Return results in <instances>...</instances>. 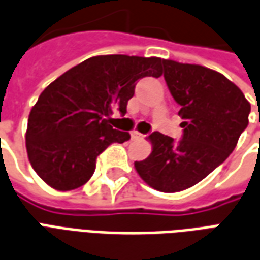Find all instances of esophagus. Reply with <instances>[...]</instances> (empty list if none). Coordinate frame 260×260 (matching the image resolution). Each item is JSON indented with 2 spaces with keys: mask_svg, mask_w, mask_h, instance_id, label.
I'll return each mask as SVG.
<instances>
[{
  "mask_svg": "<svg viewBox=\"0 0 260 260\" xmlns=\"http://www.w3.org/2000/svg\"><path fill=\"white\" fill-rule=\"evenodd\" d=\"M131 136H132L134 141H141V139H143V135H142L141 132H138V131H132Z\"/></svg>",
  "mask_w": 260,
  "mask_h": 260,
  "instance_id": "1",
  "label": "esophagus"
}]
</instances>
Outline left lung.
<instances>
[{
  "label": "left lung",
  "instance_id": "8db88e82",
  "mask_svg": "<svg viewBox=\"0 0 260 260\" xmlns=\"http://www.w3.org/2000/svg\"><path fill=\"white\" fill-rule=\"evenodd\" d=\"M164 79L181 106L184 136L178 143L160 132L146 138L149 157L135 161L142 180L160 192L196 185L229 157L249 122L251 104L223 74L196 64L163 59Z\"/></svg>",
  "mask_w": 260,
  "mask_h": 260
}]
</instances>
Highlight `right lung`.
Wrapping results in <instances>:
<instances>
[{
  "mask_svg": "<svg viewBox=\"0 0 260 260\" xmlns=\"http://www.w3.org/2000/svg\"><path fill=\"white\" fill-rule=\"evenodd\" d=\"M163 59L136 55H96L58 76L31 107L26 150L31 167L55 191L85 185L97 156L111 143L129 141V132L113 129L108 117L124 115L143 76H161Z\"/></svg>",
  "mask_w": 260,
  "mask_h": 260,
  "instance_id": "obj_1",
  "label": "right lung"
}]
</instances>
